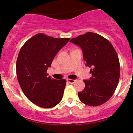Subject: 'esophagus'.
Masks as SVG:
<instances>
[{
	"instance_id": "obj_1",
	"label": "esophagus",
	"mask_w": 133,
	"mask_h": 133,
	"mask_svg": "<svg viewBox=\"0 0 133 133\" xmlns=\"http://www.w3.org/2000/svg\"><path fill=\"white\" fill-rule=\"evenodd\" d=\"M76 81L75 79H67V82H68L70 84H74Z\"/></svg>"
}]
</instances>
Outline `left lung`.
<instances>
[{
  "label": "left lung",
  "mask_w": 133,
  "mask_h": 133,
  "mask_svg": "<svg viewBox=\"0 0 133 133\" xmlns=\"http://www.w3.org/2000/svg\"><path fill=\"white\" fill-rule=\"evenodd\" d=\"M70 42L81 48L86 65L92 68V77L84 80V89L78 92L79 99L88 106H100L112 97L118 84L120 64L116 52L109 41L96 33L87 32Z\"/></svg>",
  "instance_id": "obj_1"
}]
</instances>
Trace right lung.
<instances>
[{
    "label": "right lung",
    "instance_id": "1",
    "mask_svg": "<svg viewBox=\"0 0 133 133\" xmlns=\"http://www.w3.org/2000/svg\"><path fill=\"white\" fill-rule=\"evenodd\" d=\"M69 39L37 34L20 50L16 63L18 81L25 96L38 106L53 108L62 100L66 81L51 78L47 70Z\"/></svg>",
    "mask_w": 133,
    "mask_h": 133
}]
</instances>
